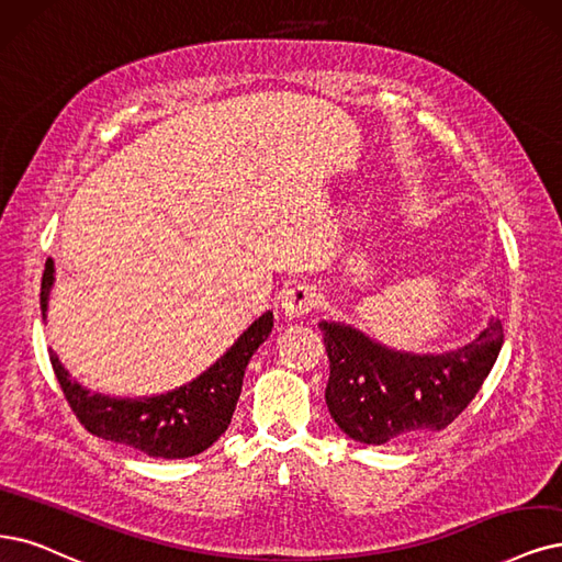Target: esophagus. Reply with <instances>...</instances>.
<instances>
[{"instance_id": "34e87169", "label": "esophagus", "mask_w": 562, "mask_h": 562, "mask_svg": "<svg viewBox=\"0 0 562 562\" xmlns=\"http://www.w3.org/2000/svg\"><path fill=\"white\" fill-rule=\"evenodd\" d=\"M319 303V294L313 284L305 282H292L289 284L282 299H280V313L289 319L305 317L307 313H313V307Z\"/></svg>"}]
</instances>
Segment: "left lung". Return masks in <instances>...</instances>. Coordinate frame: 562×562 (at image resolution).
Masks as SVG:
<instances>
[{
    "mask_svg": "<svg viewBox=\"0 0 562 562\" xmlns=\"http://www.w3.org/2000/svg\"><path fill=\"white\" fill-rule=\"evenodd\" d=\"M330 375L326 405L351 440L386 445L447 428L470 405L501 355V319L442 355L391 349L342 322H319Z\"/></svg>",
    "mask_w": 562,
    "mask_h": 562,
    "instance_id": "1",
    "label": "left lung"
}]
</instances>
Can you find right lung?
Instances as JSON below:
<instances>
[{
  "label": "right lung",
  "instance_id": "add662e5",
  "mask_svg": "<svg viewBox=\"0 0 562 562\" xmlns=\"http://www.w3.org/2000/svg\"><path fill=\"white\" fill-rule=\"evenodd\" d=\"M55 263L46 261L41 280V313L46 319ZM273 330V313H263L240 338L199 378L173 391L143 398H117L90 393L71 380L65 366L50 351L55 378L65 391L78 422L101 440L132 447L155 459H190L205 451L228 428L243 389L245 368L259 345Z\"/></svg>",
  "mask_w": 562,
  "mask_h": 562
}]
</instances>
